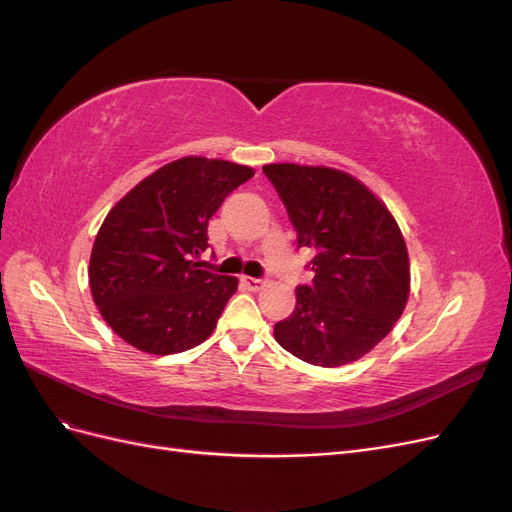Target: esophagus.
I'll use <instances>...</instances> for the list:
<instances>
[{
	"mask_svg": "<svg viewBox=\"0 0 512 512\" xmlns=\"http://www.w3.org/2000/svg\"><path fill=\"white\" fill-rule=\"evenodd\" d=\"M241 282L250 290H260L262 286H265V280H260V277H250V275H245Z\"/></svg>",
	"mask_w": 512,
	"mask_h": 512,
	"instance_id": "esophagus-1",
	"label": "esophagus"
}]
</instances>
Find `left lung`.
I'll use <instances>...</instances> for the list:
<instances>
[{"instance_id": "1", "label": "left lung", "mask_w": 512, "mask_h": 512, "mask_svg": "<svg viewBox=\"0 0 512 512\" xmlns=\"http://www.w3.org/2000/svg\"><path fill=\"white\" fill-rule=\"evenodd\" d=\"M262 173L309 247L314 280L297 286L294 312L273 335L297 359L339 367L389 335L410 294L401 230L380 200L348 173L324 166L267 164Z\"/></svg>"}]
</instances>
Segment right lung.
<instances>
[{
  "label": "right lung",
  "instance_id": "1",
  "mask_svg": "<svg viewBox=\"0 0 512 512\" xmlns=\"http://www.w3.org/2000/svg\"><path fill=\"white\" fill-rule=\"evenodd\" d=\"M250 166L181 158L108 211L89 258L94 301L123 342L149 354L190 350L213 333L239 280L198 269L207 226Z\"/></svg>",
  "mask_w": 512,
  "mask_h": 512
}]
</instances>
